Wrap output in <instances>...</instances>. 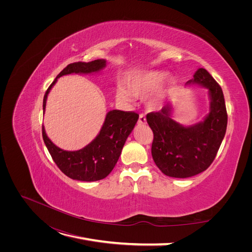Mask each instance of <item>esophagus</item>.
Segmentation results:
<instances>
[{
	"mask_svg": "<svg viewBox=\"0 0 252 252\" xmlns=\"http://www.w3.org/2000/svg\"><path fill=\"white\" fill-rule=\"evenodd\" d=\"M146 124V117L144 114H140L139 116V125H145Z\"/></svg>",
	"mask_w": 252,
	"mask_h": 252,
	"instance_id": "esophagus-1",
	"label": "esophagus"
}]
</instances>
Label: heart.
<instances>
[{"instance_id":"heart-1","label":"heart","mask_w":252,"mask_h":252,"mask_svg":"<svg viewBox=\"0 0 252 252\" xmlns=\"http://www.w3.org/2000/svg\"><path fill=\"white\" fill-rule=\"evenodd\" d=\"M177 81L166 71L146 70L127 79L126 87L116 89V100L124 104H131L137 98H146V106L151 111L159 110L165 104L170 93L176 88Z\"/></svg>"}]
</instances>
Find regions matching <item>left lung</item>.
<instances>
[{"label":"left lung","mask_w":252,"mask_h":252,"mask_svg":"<svg viewBox=\"0 0 252 252\" xmlns=\"http://www.w3.org/2000/svg\"><path fill=\"white\" fill-rule=\"evenodd\" d=\"M208 90L209 112L203 121L184 126L173 118V103L165 104L159 112L147 114L153 130L152 157L165 176L190 178L204 171L214 161L227 130L228 115L221 88L207 70L198 69L185 85Z\"/></svg>","instance_id":"8db88e82"}]
</instances>
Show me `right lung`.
<instances>
[{
  "label": "right lung",
  "instance_id": "right-lung-1",
  "mask_svg": "<svg viewBox=\"0 0 252 252\" xmlns=\"http://www.w3.org/2000/svg\"><path fill=\"white\" fill-rule=\"evenodd\" d=\"M105 66V59L68 64L48 88L43 101L44 113L49 93L59 77L68 74H95L103 70ZM138 119L139 114L135 112L110 110L106 114L96 138L87 146L76 151L63 150L56 146L47 136L44 126L43 139L53 160L64 175L72 180L95 182L106 178L111 173Z\"/></svg>",
  "mask_w": 252,
  "mask_h": 252
}]
</instances>
